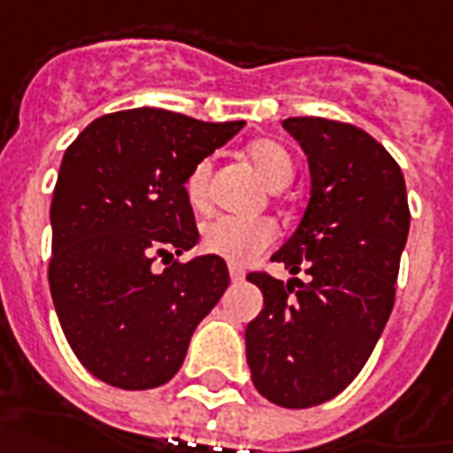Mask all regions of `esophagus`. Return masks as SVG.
Wrapping results in <instances>:
<instances>
[{
	"mask_svg": "<svg viewBox=\"0 0 453 453\" xmlns=\"http://www.w3.org/2000/svg\"><path fill=\"white\" fill-rule=\"evenodd\" d=\"M227 271H230V278H233V283H240V280L244 278V271L237 269V266H230Z\"/></svg>",
	"mask_w": 453,
	"mask_h": 453,
	"instance_id": "esophagus-1",
	"label": "esophagus"
}]
</instances>
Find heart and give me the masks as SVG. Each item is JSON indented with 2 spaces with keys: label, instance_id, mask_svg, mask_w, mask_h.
<instances>
[{
  "label": "heart",
  "instance_id": "b5f03b06",
  "mask_svg": "<svg viewBox=\"0 0 453 453\" xmlns=\"http://www.w3.org/2000/svg\"><path fill=\"white\" fill-rule=\"evenodd\" d=\"M247 153L271 189H283L293 180L295 160L283 143L273 142V139H259V142L250 143ZM209 177L211 163L199 160L184 180L187 199L196 209L206 206V201H209ZM273 242H276V227L264 218L218 216L201 230V247L213 257H220L237 266L254 261Z\"/></svg>",
  "mask_w": 453,
  "mask_h": 453
}]
</instances>
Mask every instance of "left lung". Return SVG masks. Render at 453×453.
I'll use <instances>...</instances> for the list:
<instances>
[{
  "instance_id": "8db88e82",
  "label": "left lung",
  "mask_w": 453,
  "mask_h": 453,
  "mask_svg": "<svg viewBox=\"0 0 453 453\" xmlns=\"http://www.w3.org/2000/svg\"><path fill=\"white\" fill-rule=\"evenodd\" d=\"M283 127L307 153L311 189L300 226L271 261L310 280L252 271L264 310L244 341L261 396L311 408L338 396L377 346L411 211L401 167L360 127L324 117H288Z\"/></svg>"
}]
</instances>
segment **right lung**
Listing matches in <instances>:
<instances>
[{
	"label": "right lung",
	"instance_id": "right-lung-1",
	"mask_svg": "<svg viewBox=\"0 0 453 453\" xmlns=\"http://www.w3.org/2000/svg\"><path fill=\"white\" fill-rule=\"evenodd\" d=\"M242 124L136 107L93 119L66 149L50 206V293L73 355L110 387L173 380L226 293L220 257L180 259L199 242L184 180Z\"/></svg>",
	"mask_w": 453,
	"mask_h": 453
}]
</instances>
